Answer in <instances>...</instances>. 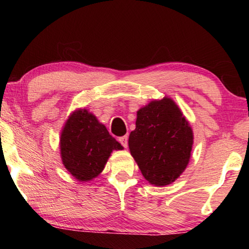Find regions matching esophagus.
I'll return each instance as SVG.
<instances>
[{"mask_svg": "<svg viewBox=\"0 0 249 249\" xmlns=\"http://www.w3.org/2000/svg\"><path fill=\"white\" fill-rule=\"evenodd\" d=\"M119 142H121V145L124 146V148H127V146H128V136L125 135V136H122V137H119Z\"/></svg>", "mask_w": 249, "mask_h": 249, "instance_id": "esophagus-1", "label": "esophagus"}]
</instances>
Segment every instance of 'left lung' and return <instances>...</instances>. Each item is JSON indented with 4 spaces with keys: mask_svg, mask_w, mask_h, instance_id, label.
Here are the masks:
<instances>
[{
    "mask_svg": "<svg viewBox=\"0 0 249 249\" xmlns=\"http://www.w3.org/2000/svg\"><path fill=\"white\" fill-rule=\"evenodd\" d=\"M194 132L176 102L153 100L137 111L129 151L144 178L156 187L175 182L188 165Z\"/></svg>",
    "mask_w": 249,
    "mask_h": 249,
    "instance_id": "obj_1",
    "label": "left lung"
}]
</instances>
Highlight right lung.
Wrapping results in <instances>:
<instances>
[{"mask_svg": "<svg viewBox=\"0 0 249 249\" xmlns=\"http://www.w3.org/2000/svg\"><path fill=\"white\" fill-rule=\"evenodd\" d=\"M124 149L107 127L87 108H78L67 119L60 136L62 164L78 181L101 175L111 153Z\"/></svg>", "mask_w": 249, "mask_h": 249, "instance_id": "right-lung-1", "label": "right lung"}]
</instances>
